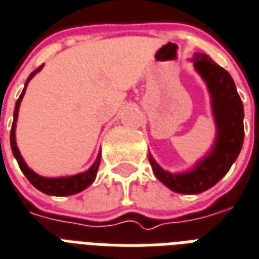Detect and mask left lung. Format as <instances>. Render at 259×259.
Instances as JSON below:
<instances>
[{
  "label": "left lung",
  "mask_w": 259,
  "mask_h": 259,
  "mask_svg": "<svg viewBox=\"0 0 259 259\" xmlns=\"http://www.w3.org/2000/svg\"><path fill=\"white\" fill-rule=\"evenodd\" d=\"M191 61L212 95L213 114L217 125L214 147L206 159L186 174L167 172L149 155V163L156 178L168 189L181 194H198L214 186L239 156L244 138L243 103L230 73L202 53L194 54Z\"/></svg>",
  "instance_id": "1"
}]
</instances>
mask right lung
<instances>
[{
  "mask_svg": "<svg viewBox=\"0 0 259 259\" xmlns=\"http://www.w3.org/2000/svg\"><path fill=\"white\" fill-rule=\"evenodd\" d=\"M43 68V65H40L39 68L35 69L31 74L27 78L25 81L24 90L20 95V98L17 99L15 106V112H13V123H12V130H11V148L12 152H13V156L16 157V160L19 163L20 169L23 171L27 179L29 182L32 183L33 186L36 187L37 190H40L42 193H46L49 195H72L76 194V193H80L84 189L90 186L91 183L95 181V177H96V172H98L99 164H100V155L98 156V159L94 163V165L91 167L88 171L82 174H78V175H73V177H66V178H43L39 177L37 174H35L31 168H28V165L25 164L23 157L20 155L19 149H17V145H16L15 140V129H16V121H17V114H19V107L20 102L25 94V88L28 85L29 80L32 78L35 74H36L40 69Z\"/></svg>",
  "mask_w": 259,
  "mask_h": 259,
  "instance_id": "right-lung-1",
  "label": "right lung"
}]
</instances>
